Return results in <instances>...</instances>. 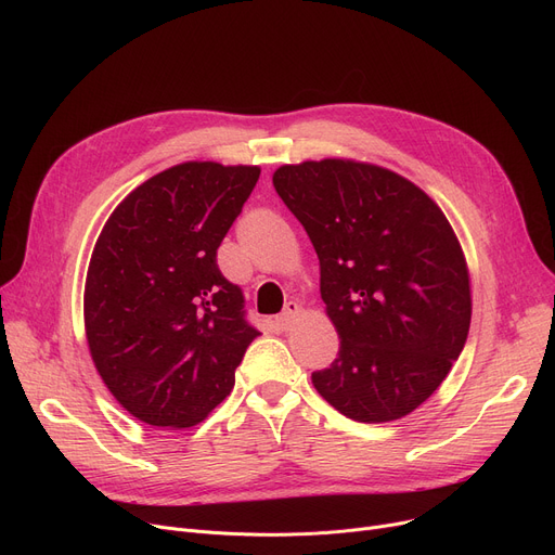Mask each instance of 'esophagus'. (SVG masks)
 Masks as SVG:
<instances>
[{
    "label": "esophagus",
    "mask_w": 555,
    "mask_h": 555,
    "mask_svg": "<svg viewBox=\"0 0 555 555\" xmlns=\"http://www.w3.org/2000/svg\"><path fill=\"white\" fill-rule=\"evenodd\" d=\"M299 314H301L299 304H297V301H287V304H285V308H283V312L276 317V326H279L281 331L293 328V326H295V322L299 319Z\"/></svg>",
    "instance_id": "esophagus-1"
}]
</instances>
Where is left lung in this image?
Here are the masks:
<instances>
[{
    "label": "left lung",
    "mask_w": 555,
    "mask_h": 555,
    "mask_svg": "<svg viewBox=\"0 0 555 555\" xmlns=\"http://www.w3.org/2000/svg\"><path fill=\"white\" fill-rule=\"evenodd\" d=\"M272 182L317 251L339 335L333 364L312 373L314 389L360 423L412 414L470 331L468 266L448 218L416 184L373 164H285Z\"/></svg>",
    "instance_id": "obj_1"
}]
</instances>
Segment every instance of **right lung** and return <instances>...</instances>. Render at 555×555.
Segmentation results:
<instances>
[{"label":"right lung","mask_w":555,"mask_h":555,"mask_svg":"<svg viewBox=\"0 0 555 555\" xmlns=\"http://www.w3.org/2000/svg\"><path fill=\"white\" fill-rule=\"evenodd\" d=\"M258 166L184 162L107 218L85 281V333L109 393L141 423L191 427L231 393L260 333L216 262Z\"/></svg>","instance_id":"1"}]
</instances>
